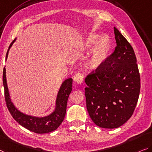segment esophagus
Instances as JSON below:
<instances>
[{"label": "esophagus", "instance_id": "34e87169", "mask_svg": "<svg viewBox=\"0 0 152 152\" xmlns=\"http://www.w3.org/2000/svg\"><path fill=\"white\" fill-rule=\"evenodd\" d=\"M83 75L81 73H77L74 76V80L76 81L77 83L80 84L83 81Z\"/></svg>", "mask_w": 152, "mask_h": 152}]
</instances>
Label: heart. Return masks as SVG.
Instances as JSON below:
<instances>
[{
  "label": "heart",
  "instance_id": "b5f03b06",
  "mask_svg": "<svg viewBox=\"0 0 152 152\" xmlns=\"http://www.w3.org/2000/svg\"><path fill=\"white\" fill-rule=\"evenodd\" d=\"M99 38V34L94 33L90 34L87 37L85 43V45L88 48H90L96 43L88 63V66L92 69H98L102 64L104 60L105 59L107 52L109 51V46H110V41H109L108 37L105 36L101 37L98 40ZM96 42V43H95Z\"/></svg>",
  "mask_w": 152,
  "mask_h": 152
}]
</instances>
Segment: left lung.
<instances>
[{
  "label": "left lung",
  "mask_w": 152,
  "mask_h": 152,
  "mask_svg": "<svg viewBox=\"0 0 152 152\" xmlns=\"http://www.w3.org/2000/svg\"><path fill=\"white\" fill-rule=\"evenodd\" d=\"M114 34V52L85 79L88 113L96 125L104 128H118L129 120L141 88L132 47L115 27Z\"/></svg>",
  "instance_id": "obj_1"
}]
</instances>
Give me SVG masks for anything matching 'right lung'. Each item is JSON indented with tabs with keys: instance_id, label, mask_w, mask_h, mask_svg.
<instances>
[{
	"instance_id": "add662e5",
	"label": "right lung",
	"mask_w": 152,
	"mask_h": 152,
	"mask_svg": "<svg viewBox=\"0 0 152 152\" xmlns=\"http://www.w3.org/2000/svg\"><path fill=\"white\" fill-rule=\"evenodd\" d=\"M13 42L14 41L9 45V50L7 52L6 60L8 56L9 49L13 45ZM3 81L4 89V99H5L7 107L14 120L19 123L21 126L33 132L38 133V134H44V133H48L56 130L61 124L66 114V104L69 96L72 91L73 79L69 78L66 79L60 86L57 95L56 101L55 110L49 115L41 117V118L26 115L20 112L14 106L11 100L7 84L5 67H4L3 69Z\"/></svg>"
}]
</instances>
